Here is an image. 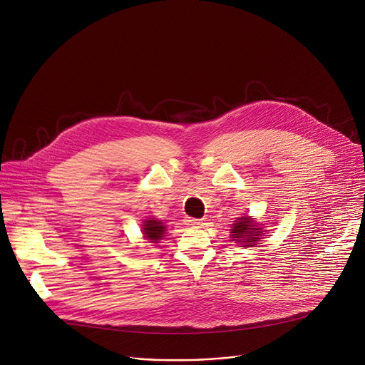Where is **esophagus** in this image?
Segmentation results:
<instances>
[{"mask_svg":"<svg viewBox=\"0 0 365 365\" xmlns=\"http://www.w3.org/2000/svg\"><path fill=\"white\" fill-rule=\"evenodd\" d=\"M202 219H194V217H188L187 219V225L191 228H200L202 227Z\"/></svg>","mask_w":365,"mask_h":365,"instance_id":"34e87169","label":"esophagus"}]
</instances>
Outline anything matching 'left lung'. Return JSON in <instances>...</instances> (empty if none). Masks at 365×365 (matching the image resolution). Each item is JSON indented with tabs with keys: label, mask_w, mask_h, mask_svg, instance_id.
Listing matches in <instances>:
<instances>
[{
	"label": "left lung",
	"mask_w": 365,
	"mask_h": 365,
	"mask_svg": "<svg viewBox=\"0 0 365 365\" xmlns=\"http://www.w3.org/2000/svg\"><path fill=\"white\" fill-rule=\"evenodd\" d=\"M263 237V228L257 227L256 222L250 216H242L232 223L231 238L232 241L241 244V247L257 245Z\"/></svg>",
	"instance_id": "1"
}]
</instances>
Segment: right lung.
<instances>
[{"label": "right lung", "mask_w": 365, "mask_h": 365, "mask_svg": "<svg viewBox=\"0 0 365 365\" xmlns=\"http://www.w3.org/2000/svg\"><path fill=\"white\" fill-rule=\"evenodd\" d=\"M142 231H143V237L149 241V242H159V240H162V237L165 235L166 227L163 225V222L155 219V217H149L143 222L142 225Z\"/></svg>", "instance_id": "right-lung-1"}]
</instances>
